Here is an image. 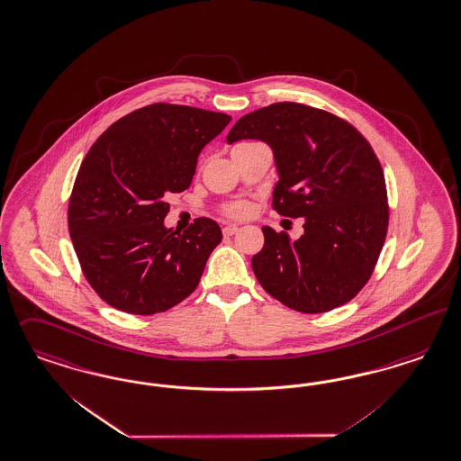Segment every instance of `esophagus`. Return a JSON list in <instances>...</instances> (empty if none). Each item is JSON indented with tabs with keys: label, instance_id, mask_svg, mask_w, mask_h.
I'll use <instances>...</instances> for the list:
<instances>
[{
	"label": "esophagus",
	"instance_id": "esophagus-1",
	"mask_svg": "<svg viewBox=\"0 0 461 461\" xmlns=\"http://www.w3.org/2000/svg\"><path fill=\"white\" fill-rule=\"evenodd\" d=\"M238 230V225H225V227H223L222 232L223 236H227V238H229V236H234Z\"/></svg>",
	"mask_w": 461,
	"mask_h": 461
}]
</instances>
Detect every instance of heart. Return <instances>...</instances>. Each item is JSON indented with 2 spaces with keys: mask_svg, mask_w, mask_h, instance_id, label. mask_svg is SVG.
I'll use <instances>...</instances> for the list:
<instances>
[{
  "mask_svg": "<svg viewBox=\"0 0 461 461\" xmlns=\"http://www.w3.org/2000/svg\"><path fill=\"white\" fill-rule=\"evenodd\" d=\"M240 145H246V141H244V143H238L234 149H238ZM222 210L225 215H229V217H232V219H242V217L249 215L251 205H249L248 202H230V203L223 205Z\"/></svg>",
  "mask_w": 461,
  "mask_h": 461,
  "instance_id": "heart-1",
  "label": "heart"
}]
</instances>
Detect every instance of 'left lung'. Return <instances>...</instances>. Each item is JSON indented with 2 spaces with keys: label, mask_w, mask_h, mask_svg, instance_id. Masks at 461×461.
Listing matches in <instances>:
<instances>
[{
  "label": "left lung",
  "mask_w": 461,
  "mask_h": 461,
  "mask_svg": "<svg viewBox=\"0 0 461 461\" xmlns=\"http://www.w3.org/2000/svg\"><path fill=\"white\" fill-rule=\"evenodd\" d=\"M246 138L272 147L273 210L306 221L297 240L261 229L265 246L251 259L258 282L306 314L348 303L371 278L388 230L386 183L373 147L350 122L297 103L242 116L227 141Z\"/></svg>",
  "instance_id": "8db88e82"
}]
</instances>
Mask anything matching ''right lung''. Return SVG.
<instances>
[{"instance_id":"add662e5","label":"right lung","mask_w":461,"mask_h":461,"mask_svg":"<svg viewBox=\"0 0 461 461\" xmlns=\"http://www.w3.org/2000/svg\"><path fill=\"white\" fill-rule=\"evenodd\" d=\"M230 116L157 103L111 124L86 155L69 196L68 230L82 272L109 306L164 312L198 287L222 240L219 223L167 229V194L189 188L198 155Z\"/></svg>"}]
</instances>
